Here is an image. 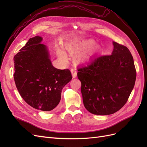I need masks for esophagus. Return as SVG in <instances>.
<instances>
[{"label": "esophagus", "instance_id": "obj_1", "mask_svg": "<svg viewBox=\"0 0 147 147\" xmlns=\"http://www.w3.org/2000/svg\"><path fill=\"white\" fill-rule=\"evenodd\" d=\"M71 72H72V77L73 78H75L77 77V71H76V69H75V68H72L71 69Z\"/></svg>", "mask_w": 147, "mask_h": 147}]
</instances>
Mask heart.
<instances>
[{
	"label": "heart",
	"mask_w": 147,
	"mask_h": 147,
	"mask_svg": "<svg viewBox=\"0 0 147 147\" xmlns=\"http://www.w3.org/2000/svg\"><path fill=\"white\" fill-rule=\"evenodd\" d=\"M92 44V42L91 41L82 42V41L78 40H75L72 42H71L70 44H69L67 47V49L69 52L74 53L82 50V48L86 47L87 46L91 45ZM58 53L61 56L63 57H65V55L64 54V53L62 50H59V49H58Z\"/></svg>",
	"instance_id": "b5f03b06"
}]
</instances>
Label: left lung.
Listing matches in <instances>:
<instances>
[{
	"label": "left lung",
	"mask_w": 147,
	"mask_h": 147,
	"mask_svg": "<svg viewBox=\"0 0 147 147\" xmlns=\"http://www.w3.org/2000/svg\"><path fill=\"white\" fill-rule=\"evenodd\" d=\"M112 55H96L78 67L84 107L90 113L107 115L125 105L134 88L136 70L129 49L113 42Z\"/></svg>",
	"instance_id": "1"
}]
</instances>
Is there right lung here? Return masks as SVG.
Returning a JSON list of instances; mask_svg holds the SVG:
<instances>
[{
	"label": "right lung",
	"instance_id": "1",
	"mask_svg": "<svg viewBox=\"0 0 147 147\" xmlns=\"http://www.w3.org/2000/svg\"><path fill=\"white\" fill-rule=\"evenodd\" d=\"M42 38H30L14 56L16 86L24 101L32 107L51 111L59 104L61 92L72 80L69 69L53 66Z\"/></svg>",
	"mask_w": 147,
	"mask_h": 147
}]
</instances>
